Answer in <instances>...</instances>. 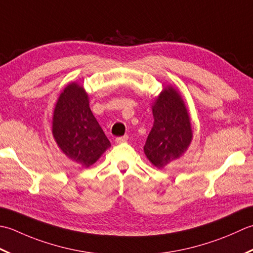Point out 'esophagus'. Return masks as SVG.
I'll return each instance as SVG.
<instances>
[{"label": "esophagus", "instance_id": "esophagus-1", "mask_svg": "<svg viewBox=\"0 0 253 253\" xmlns=\"http://www.w3.org/2000/svg\"><path fill=\"white\" fill-rule=\"evenodd\" d=\"M127 135H125V136H121V137H117L116 138V143L118 144H121V143H125L127 141Z\"/></svg>", "mask_w": 253, "mask_h": 253}]
</instances>
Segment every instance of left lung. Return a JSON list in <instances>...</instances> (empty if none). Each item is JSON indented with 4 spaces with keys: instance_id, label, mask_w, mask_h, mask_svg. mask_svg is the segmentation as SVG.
<instances>
[{
    "instance_id": "1",
    "label": "left lung",
    "mask_w": 253,
    "mask_h": 253,
    "mask_svg": "<svg viewBox=\"0 0 253 253\" xmlns=\"http://www.w3.org/2000/svg\"><path fill=\"white\" fill-rule=\"evenodd\" d=\"M154 125L144 146L153 166L165 168L187 152L193 138L190 113L180 91L167 85L152 104Z\"/></svg>"
}]
</instances>
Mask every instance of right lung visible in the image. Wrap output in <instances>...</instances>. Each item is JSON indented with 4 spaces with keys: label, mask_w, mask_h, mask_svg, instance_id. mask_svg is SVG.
<instances>
[{
    "label": "right lung",
    "mask_w": 253,
    "mask_h": 253,
    "mask_svg": "<svg viewBox=\"0 0 253 253\" xmlns=\"http://www.w3.org/2000/svg\"><path fill=\"white\" fill-rule=\"evenodd\" d=\"M52 135L61 152L84 168H89L111 144L89 108L83 85L71 82L56 100Z\"/></svg>",
    "instance_id": "right-lung-1"
}]
</instances>
